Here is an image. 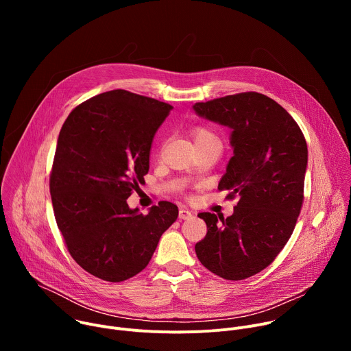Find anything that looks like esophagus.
Returning a JSON list of instances; mask_svg holds the SVG:
<instances>
[{"mask_svg":"<svg viewBox=\"0 0 351 351\" xmlns=\"http://www.w3.org/2000/svg\"><path fill=\"white\" fill-rule=\"evenodd\" d=\"M191 217H193V213H191V211H189V210H186V208H180V210H179V219H180V221L189 219V218H191Z\"/></svg>","mask_w":351,"mask_h":351,"instance_id":"1","label":"esophagus"}]
</instances>
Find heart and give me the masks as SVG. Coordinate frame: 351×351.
Masks as SVG:
<instances>
[{
	"label": "heart",
	"mask_w": 351,
	"mask_h": 351,
	"mask_svg": "<svg viewBox=\"0 0 351 351\" xmlns=\"http://www.w3.org/2000/svg\"><path fill=\"white\" fill-rule=\"evenodd\" d=\"M191 137L195 143V145L203 144L207 141H219L215 132L207 126H195L191 129Z\"/></svg>",
	"instance_id": "heart-1"
}]
</instances>
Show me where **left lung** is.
Instances as JSON below:
<instances>
[{
    "label": "left lung",
    "instance_id": "left-lung-1",
    "mask_svg": "<svg viewBox=\"0 0 351 351\" xmlns=\"http://www.w3.org/2000/svg\"><path fill=\"white\" fill-rule=\"evenodd\" d=\"M193 110L232 129L233 157L218 189L240 197L228 218L198 214L207 234L195 254L213 274L241 280L265 269L294 230L304 198L307 143L290 114L256 91L195 103Z\"/></svg>",
    "mask_w": 351,
    "mask_h": 351
}]
</instances>
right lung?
<instances>
[{
  "instance_id": "right-lung-1",
  "label": "right lung",
  "mask_w": 351,
  "mask_h": 351,
  "mask_svg": "<svg viewBox=\"0 0 351 351\" xmlns=\"http://www.w3.org/2000/svg\"><path fill=\"white\" fill-rule=\"evenodd\" d=\"M172 108L112 90L77 106L62 125L49 175L54 215L72 258L99 279L141 272L178 218L169 202L147 215L126 202L148 172L153 138Z\"/></svg>"
}]
</instances>
